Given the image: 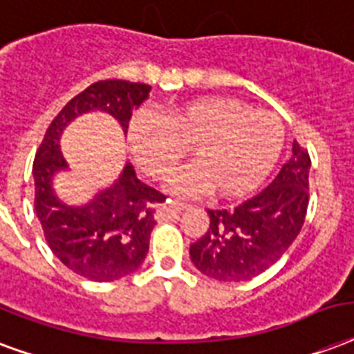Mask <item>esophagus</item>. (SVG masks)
<instances>
[{
    "instance_id": "obj_1",
    "label": "esophagus",
    "mask_w": 354,
    "mask_h": 354,
    "mask_svg": "<svg viewBox=\"0 0 354 354\" xmlns=\"http://www.w3.org/2000/svg\"><path fill=\"white\" fill-rule=\"evenodd\" d=\"M187 204H183V202L180 201H167V204H163L161 206V212H159V215L161 217H171V215H176V213L183 212V209H187Z\"/></svg>"
}]
</instances>
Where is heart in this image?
I'll return each instance as SVG.
<instances>
[{
	"instance_id": "b5f03b06",
	"label": "heart",
	"mask_w": 354,
	"mask_h": 354,
	"mask_svg": "<svg viewBox=\"0 0 354 354\" xmlns=\"http://www.w3.org/2000/svg\"><path fill=\"white\" fill-rule=\"evenodd\" d=\"M128 141L137 165L153 180L169 176L191 147L196 163L172 178L178 195L215 187L225 198L252 193L279 163L284 124L279 115L252 109L241 100L201 96L163 115L141 109L129 120Z\"/></svg>"
}]
</instances>
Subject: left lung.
<instances>
[{
  "label": "left lung",
  "instance_id": "1",
  "mask_svg": "<svg viewBox=\"0 0 354 354\" xmlns=\"http://www.w3.org/2000/svg\"><path fill=\"white\" fill-rule=\"evenodd\" d=\"M291 152L261 193L234 209H207V232L189 249L201 273L221 282H243L263 273L290 249L310 198L308 152L297 141Z\"/></svg>",
  "mask_w": 354,
  "mask_h": 354
}]
</instances>
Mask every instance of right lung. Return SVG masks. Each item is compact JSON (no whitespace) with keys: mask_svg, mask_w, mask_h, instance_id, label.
I'll list each match as a JSON object with an SVG mask.
<instances>
[{"mask_svg":"<svg viewBox=\"0 0 354 354\" xmlns=\"http://www.w3.org/2000/svg\"><path fill=\"white\" fill-rule=\"evenodd\" d=\"M150 88L124 80L88 85L51 120L35 156V212L46 241L64 266L94 282L124 279L141 267L156 226V206L167 196L142 183L128 163L117 182L88 204H64L51 187L53 174L66 169L59 139L75 117L88 111L109 113L128 133L131 113L148 98Z\"/></svg>","mask_w":354,"mask_h":354,"instance_id":"obj_1","label":"right lung"}]
</instances>
